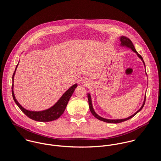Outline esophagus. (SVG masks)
<instances>
[{"label":"esophagus","mask_w":161,"mask_h":161,"mask_svg":"<svg viewBox=\"0 0 161 161\" xmlns=\"http://www.w3.org/2000/svg\"><path fill=\"white\" fill-rule=\"evenodd\" d=\"M83 83H84V84H87L89 82H88V81L87 80V79H84V80H83Z\"/></svg>","instance_id":"34e87169"}]
</instances>
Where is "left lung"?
<instances>
[{
    "instance_id": "left-lung-1",
    "label": "left lung",
    "mask_w": 161,
    "mask_h": 161,
    "mask_svg": "<svg viewBox=\"0 0 161 161\" xmlns=\"http://www.w3.org/2000/svg\"><path fill=\"white\" fill-rule=\"evenodd\" d=\"M119 40L121 42V44H120V46L121 47H128V48H130L131 49L133 52H135V53H136L137 56L139 58V59H141V61H142L143 64H144V66L145 67V63L143 61V59L142 58V56L138 54V52L136 51V50L135 49V46L133 44L132 42L126 36H120L119 38ZM145 73L147 75V74H146V72L145 71ZM87 97H88V100H89V108H90V110L92 113V115H93L96 118H97L99 120H101V121H103L104 122H106V123H121L123 121H126L128 119H130V118H133L135 115H136L138 114V112L139 111H141L142 110V108H143L144 105V103H145V101H146V93H145V96H144V102H143V103L142 105V106L141 107V108L138 110L137 112H136L134 114L126 118H124V119H107V118H102L101 116H100L99 115H98L94 110L93 108V106H92V98H91V95L89 93H87Z\"/></svg>"
}]
</instances>
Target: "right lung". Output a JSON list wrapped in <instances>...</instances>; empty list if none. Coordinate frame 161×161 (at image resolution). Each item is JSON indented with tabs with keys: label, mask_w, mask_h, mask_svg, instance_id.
I'll list each match as a JSON object with an SVG mask.
<instances>
[{
	"label": "right lung",
	"mask_w": 161,
	"mask_h": 161,
	"mask_svg": "<svg viewBox=\"0 0 161 161\" xmlns=\"http://www.w3.org/2000/svg\"><path fill=\"white\" fill-rule=\"evenodd\" d=\"M19 63L17 65L15 70L14 72V74L12 75V93L13 98L17 105V106L19 107V108L23 112V113L26 115L30 118L37 121H42V122H47V121H51L55 120L58 118H59L62 114L64 113L66 106L68 105V103L69 102V99L72 95L73 94L74 91H75V88L77 86V84H74L69 89L61 96V97L59 99V100L51 107L49 108H47L45 110L42 111H30L26 110L18 102L17 99L15 98L14 92V75L16 72L17 68L18 67Z\"/></svg>",
	"instance_id": "obj_1"
}]
</instances>
